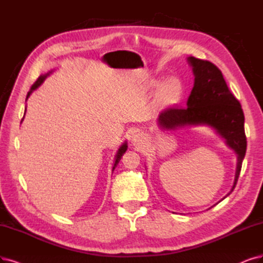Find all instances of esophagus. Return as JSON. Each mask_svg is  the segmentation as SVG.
Returning <instances> with one entry per match:
<instances>
[{
	"label": "esophagus",
	"mask_w": 263,
	"mask_h": 263,
	"mask_svg": "<svg viewBox=\"0 0 263 263\" xmlns=\"http://www.w3.org/2000/svg\"><path fill=\"white\" fill-rule=\"evenodd\" d=\"M133 143L134 144H137V145H140V144H142L143 143V137H142V134H135L134 135V138H133Z\"/></svg>",
	"instance_id": "esophagus-1"
}]
</instances>
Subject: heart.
I'll use <instances>...</instances> for the list:
<instances>
[{"mask_svg":"<svg viewBox=\"0 0 263 263\" xmlns=\"http://www.w3.org/2000/svg\"><path fill=\"white\" fill-rule=\"evenodd\" d=\"M180 94V83L177 80H170L163 86L162 96L169 102H173L178 99Z\"/></svg>","mask_w":263,"mask_h":263,"instance_id":"1","label":"heart"}]
</instances>
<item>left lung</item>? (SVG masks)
<instances>
[{
    "mask_svg": "<svg viewBox=\"0 0 263 263\" xmlns=\"http://www.w3.org/2000/svg\"><path fill=\"white\" fill-rule=\"evenodd\" d=\"M195 74V83L187 101V107H169L158 118L163 129H173L186 124H209L227 140L237 154L235 189L245 157L247 140L244 128V112L239 101L232 94L219 68L209 61L189 57ZM230 193L228 195H230Z\"/></svg>",
    "mask_w": 263,
    "mask_h": 263,
    "instance_id": "obj_1",
    "label": "left lung"
}]
</instances>
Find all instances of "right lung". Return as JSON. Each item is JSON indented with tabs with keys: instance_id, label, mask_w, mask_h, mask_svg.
<instances>
[{
	"instance_id": "obj_1",
	"label": "right lung",
	"mask_w": 263,
	"mask_h": 263,
	"mask_svg": "<svg viewBox=\"0 0 263 263\" xmlns=\"http://www.w3.org/2000/svg\"><path fill=\"white\" fill-rule=\"evenodd\" d=\"M47 76V74H46ZM46 76H41L40 78H39V79L33 83V85L31 86V89H30V91L28 92V94H27V99L29 97V95L31 94V92L33 91V90H35L36 87L40 85L42 82H43V80L45 79L46 78ZM126 148H128V146H126V143H124L123 145H121V147L119 148V151H118V153H117V155H116V159H115V163H114V167H112V171L115 170V168L117 167V164L119 163V161H120V159H121V157L123 156V154L125 153V151H126Z\"/></svg>"
}]
</instances>
